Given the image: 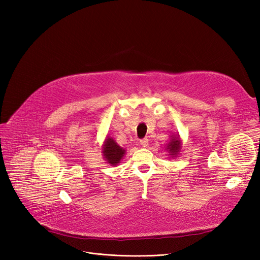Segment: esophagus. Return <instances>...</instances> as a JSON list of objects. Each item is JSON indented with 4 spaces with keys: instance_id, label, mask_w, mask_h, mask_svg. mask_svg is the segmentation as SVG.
I'll use <instances>...</instances> for the list:
<instances>
[{
    "instance_id": "34e87169",
    "label": "esophagus",
    "mask_w": 260,
    "mask_h": 260,
    "mask_svg": "<svg viewBox=\"0 0 260 260\" xmlns=\"http://www.w3.org/2000/svg\"><path fill=\"white\" fill-rule=\"evenodd\" d=\"M140 145H141L142 148H147L148 145H149V140H148L147 138L141 139V140H140Z\"/></svg>"
}]
</instances>
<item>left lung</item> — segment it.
I'll use <instances>...</instances> for the list:
<instances>
[{
    "instance_id": "1",
    "label": "left lung",
    "mask_w": 260,
    "mask_h": 260,
    "mask_svg": "<svg viewBox=\"0 0 260 260\" xmlns=\"http://www.w3.org/2000/svg\"><path fill=\"white\" fill-rule=\"evenodd\" d=\"M180 139L179 137H172L170 144L167 145L166 147V150L169 151L170 155L172 156H175L176 154H177L179 151H180Z\"/></svg>"
}]
</instances>
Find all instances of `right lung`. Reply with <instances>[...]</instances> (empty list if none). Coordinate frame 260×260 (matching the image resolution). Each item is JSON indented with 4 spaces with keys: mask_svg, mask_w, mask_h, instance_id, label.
Masks as SVG:
<instances>
[{
    "mask_svg": "<svg viewBox=\"0 0 260 260\" xmlns=\"http://www.w3.org/2000/svg\"><path fill=\"white\" fill-rule=\"evenodd\" d=\"M103 153L109 164L118 165L125 154V150L116 144L113 138L107 137L103 146Z\"/></svg>",
    "mask_w": 260,
    "mask_h": 260,
    "instance_id": "right-lung-1",
    "label": "right lung"
}]
</instances>
